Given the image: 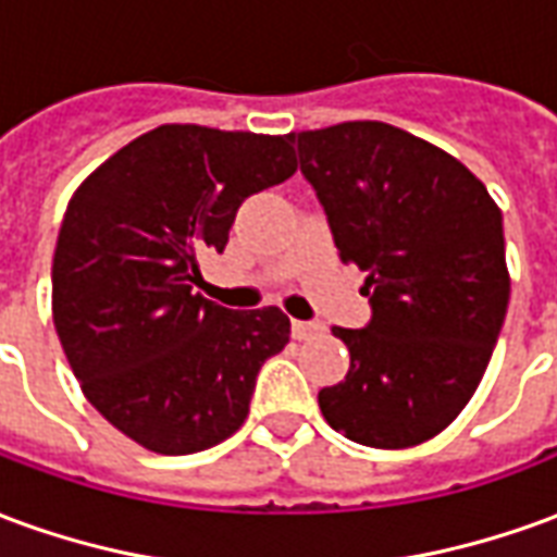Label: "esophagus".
Segmentation results:
<instances>
[{"label":"esophagus","mask_w":557,"mask_h":557,"mask_svg":"<svg viewBox=\"0 0 557 557\" xmlns=\"http://www.w3.org/2000/svg\"><path fill=\"white\" fill-rule=\"evenodd\" d=\"M315 334H322V325H319V322H301V319L292 322V337L295 339H313Z\"/></svg>","instance_id":"obj_1"}]
</instances>
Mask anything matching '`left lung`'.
Listing matches in <instances>:
<instances>
[{
	"mask_svg": "<svg viewBox=\"0 0 557 557\" xmlns=\"http://www.w3.org/2000/svg\"><path fill=\"white\" fill-rule=\"evenodd\" d=\"M339 259L367 271L373 319L334 327L351 355L319 409L367 447H414L474 397L502 334V211L478 175L409 131L343 122L289 134Z\"/></svg>",
	"mask_w": 557,
	"mask_h": 557,
	"instance_id": "8db88e82",
	"label": "left lung"
}]
</instances>
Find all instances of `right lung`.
Here are the masks:
<instances>
[{"instance_id": "obj_1", "label": "right lung", "mask_w": 557, "mask_h": 557, "mask_svg": "<svg viewBox=\"0 0 557 557\" xmlns=\"http://www.w3.org/2000/svg\"><path fill=\"white\" fill-rule=\"evenodd\" d=\"M292 139L160 125L103 160L67 202L53 325L95 409L146 450L214 447L250 411L262 363L289 343L277 307L202 298L199 256L223 253L247 196L286 182Z\"/></svg>"}]
</instances>
